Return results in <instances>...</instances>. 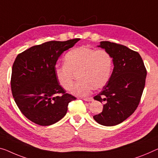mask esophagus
Masks as SVG:
<instances>
[{"label": "esophagus", "instance_id": "obj_1", "mask_svg": "<svg viewBox=\"0 0 158 158\" xmlns=\"http://www.w3.org/2000/svg\"><path fill=\"white\" fill-rule=\"evenodd\" d=\"M83 99L85 101L87 102H92L93 101V98H83Z\"/></svg>", "mask_w": 158, "mask_h": 158}]
</instances>
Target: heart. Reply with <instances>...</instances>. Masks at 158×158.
I'll list each match as a JSON object with an SVG mask.
<instances>
[{
    "label": "heart",
    "mask_w": 158,
    "mask_h": 158,
    "mask_svg": "<svg viewBox=\"0 0 158 158\" xmlns=\"http://www.w3.org/2000/svg\"><path fill=\"white\" fill-rule=\"evenodd\" d=\"M65 64H56L54 74L56 81L65 90H70L75 75L79 81L72 89V93L85 97L92 89H100L107 83L113 69L111 54L104 49L95 50L86 47L73 48L64 58Z\"/></svg>",
    "instance_id": "1"
}]
</instances>
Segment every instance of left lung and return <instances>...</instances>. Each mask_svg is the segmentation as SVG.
I'll return each instance as SVG.
<instances>
[{
	"label": "left lung",
	"mask_w": 158,
	"mask_h": 158,
	"mask_svg": "<svg viewBox=\"0 0 158 158\" xmlns=\"http://www.w3.org/2000/svg\"><path fill=\"white\" fill-rule=\"evenodd\" d=\"M113 59L114 69L102 90L94 97L103 104V110L93 116L99 124L112 127L123 122L136 110L145 84L147 71L140 54L126 46L101 42Z\"/></svg>",
	"instance_id": "1"
}]
</instances>
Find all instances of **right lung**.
<instances>
[{
  "label": "right lung",
  "instance_id": "right-lung-1",
  "mask_svg": "<svg viewBox=\"0 0 158 158\" xmlns=\"http://www.w3.org/2000/svg\"><path fill=\"white\" fill-rule=\"evenodd\" d=\"M79 40L50 41L31 47L16 57L12 69V93L29 120L49 126L66 114L69 103L76 98L58 83L54 66L62 53Z\"/></svg>",
  "mask_w": 158,
  "mask_h": 158
}]
</instances>
